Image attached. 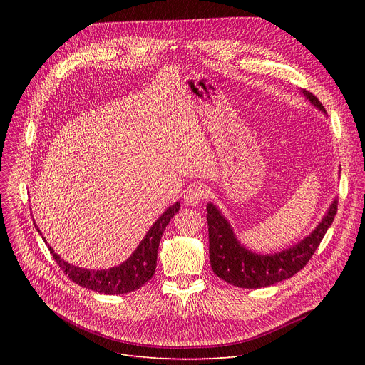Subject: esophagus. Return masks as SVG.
Here are the masks:
<instances>
[{
	"label": "esophagus",
	"instance_id": "esophagus-1",
	"mask_svg": "<svg viewBox=\"0 0 365 365\" xmlns=\"http://www.w3.org/2000/svg\"><path fill=\"white\" fill-rule=\"evenodd\" d=\"M203 197H205V189L202 186H195V187H189L185 192L183 200L187 206H197Z\"/></svg>",
	"mask_w": 365,
	"mask_h": 365
}]
</instances>
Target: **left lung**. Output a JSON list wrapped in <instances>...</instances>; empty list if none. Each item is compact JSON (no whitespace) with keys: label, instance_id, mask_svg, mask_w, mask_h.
<instances>
[{"label":"left lung","instance_id":"obj_1","mask_svg":"<svg viewBox=\"0 0 365 365\" xmlns=\"http://www.w3.org/2000/svg\"><path fill=\"white\" fill-rule=\"evenodd\" d=\"M303 96L318 111L327 115L319 99L307 91H300ZM328 117V115H327ZM338 210V199L334 197L327 214L309 235L296 244L277 252L263 254L247 248L237 237L232 225L212 203H206L207 232H210V259L214 273L224 282L242 287H269L293 277L302 270L314 255L328 228L332 225Z\"/></svg>","mask_w":365,"mask_h":365}]
</instances>
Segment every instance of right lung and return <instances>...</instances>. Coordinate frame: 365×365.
<instances>
[{"instance_id": "1", "label": "right lung", "mask_w": 365, "mask_h": 365, "mask_svg": "<svg viewBox=\"0 0 365 365\" xmlns=\"http://www.w3.org/2000/svg\"><path fill=\"white\" fill-rule=\"evenodd\" d=\"M180 202H175L168 210L158 218L150 230L145 232L144 238L140 241L137 248L131 252V255L118 266L111 269H83L73 266L63 258L55 250L48 245L46 238L43 237L46 245L48 247L50 254L53 255L59 267L65 272V274L72 279L76 284L91 289L103 294H124L134 292L144 286L154 274L155 266H158V250L162 240V234L170 220L179 212ZM34 227L40 232L38 227L34 222ZM41 235V232H40Z\"/></svg>"}]
</instances>
